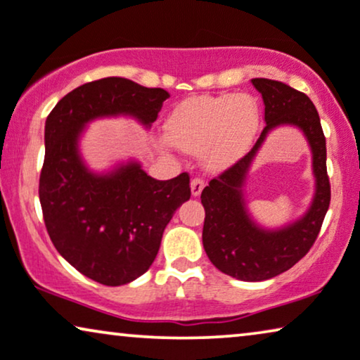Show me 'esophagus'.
<instances>
[{"label": "esophagus", "mask_w": 360, "mask_h": 360, "mask_svg": "<svg viewBox=\"0 0 360 360\" xmlns=\"http://www.w3.org/2000/svg\"><path fill=\"white\" fill-rule=\"evenodd\" d=\"M204 179L202 177H194L193 181H191V191H193V195H199L202 193L204 189Z\"/></svg>", "instance_id": "34e87169"}]
</instances>
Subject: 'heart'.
Returning a JSON list of instances; mask_svg holds the SVG:
<instances>
[{
  "label": "heart",
  "instance_id": "b5f03b06",
  "mask_svg": "<svg viewBox=\"0 0 360 360\" xmlns=\"http://www.w3.org/2000/svg\"><path fill=\"white\" fill-rule=\"evenodd\" d=\"M260 112L250 95H204L186 100L166 120L169 143L186 153L202 151L209 169L238 160L252 145Z\"/></svg>",
  "mask_w": 360,
  "mask_h": 360
}]
</instances>
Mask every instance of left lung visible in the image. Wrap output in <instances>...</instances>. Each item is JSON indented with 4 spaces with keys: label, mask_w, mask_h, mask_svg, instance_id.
I'll return each instance as SVG.
<instances>
[{
    "label": "left lung",
    "mask_w": 360,
    "mask_h": 360,
    "mask_svg": "<svg viewBox=\"0 0 360 360\" xmlns=\"http://www.w3.org/2000/svg\"><path fill=\"white\" fill-rule=\"evenodd\" d=\"M252 84L265 103L266 127L252 150L210 179L200 194L205 209L202 243L209 260L225 275L243 281H263L290 270L313 247L329 209L330 184L326 167V138L318 110L308 95L278 80L253 79ZM280 124H295L309 138L316 194L303 219L280 231H263L248 217L241 184L267 131Z\"/></svg>",
    "instance_id": "left-lung-1"
}]
</instances>
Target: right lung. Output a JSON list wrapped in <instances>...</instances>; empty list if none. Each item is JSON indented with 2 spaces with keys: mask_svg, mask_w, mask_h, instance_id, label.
<instances>
[{
  "mask_svg": "<svg viewBox=\"0 0 360 360\" xmlns=\"http://www.w3.org/2000/svg\"><path fill=\"white\" fill-rule=\"evenodd\" d=\"M166 98L162 89L107 77L72 90L46 120L39 200L47 233L57 252L97 283L127 285L148 271L172 214L191 198L189 174L158 181L136 162L94 174L77 141L85 123L108 115H133L150 127Z\"/></svg>",
  "mask_w": 360,
  "mask_h": 360,
  "instance_id": "add662e5",
  "label": "right lung"
}]
</instances>
